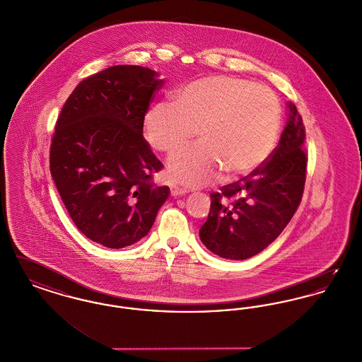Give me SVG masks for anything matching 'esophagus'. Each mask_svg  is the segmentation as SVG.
Wrapping results in <instances>:
<instances>
[{"mask_svg":"<svg viewBox=\"0 0 362 362\" xmlns=\"http://www.w3.org/2000/svg\"><path fill=\"white\" fill-rule=\"evenodd\" d=\"M170 189H171V195L175 197V198L182 197V195H185V194L187 192V189H182V187H177V186H171Z\"/></svg>","mask_w":362,"mask_h":362,"instance_id":"34e87169","label":"esophagus"}]
</instances>
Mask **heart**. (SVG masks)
Segmentation results:
<instances>
[{
	"label": "heart",
	"mask_w": 362,
	"mask_h": 362,
	"mask_svg": "<svg viewBox=\"0 0 362 362\" xmlns=\"http://www.w3.org/2000/svg\"><path fill=\"white\" fill-rule=\"evenodd\" d=\"M281 126L276 93L233 76L198 78L180 88L175 102L152 104L144 118L151 146L173 153L195 136L201 142L168 158L170 179L185 186L206 185L221 171L247 176L274 151Z\"/></svg>",
	"instance_id": "heart-1"
}]
</instances>
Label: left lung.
<instances>
[{
  "instance_id": "left-lung-1",
  "label": "left lung",
  "mask_w": 362,
  "mask_h": 362,
  "mask_svg": "<svg viewBox=\"0 0 362 362\" xmlns=\"http://www.w3.org/2000/svg\"><path fill=\"white\" fill-rule=\"evenodd\" d=\"M278 146L254 173L211 192L201 241L213 254L244 260L272 244L292 220L301 202L308 157L304 149L305 127L296 105Z\"/></svg>"
}]
</instances>
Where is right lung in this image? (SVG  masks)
Here are the masks:
<instances>
[{
	"label": "right lung",
	"mask_w": 362,
	"mask_h": 362,
	"mask_svg": "<svg viewBox=\"0 0 362 362\" xmlns=\"http://www.w3.org/2000/svg\"><path fill=\"white\" fill-rule=\"evenodd\" d=\"M158 73L117 65L86 77L57 119L50 173L70 218L88 239L123 248L148 235L170 189L152 183L163 164L142 136Z\"/></svg>",
	"instance_id": "right-lung-1"
}]
</instances>
